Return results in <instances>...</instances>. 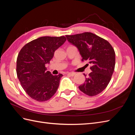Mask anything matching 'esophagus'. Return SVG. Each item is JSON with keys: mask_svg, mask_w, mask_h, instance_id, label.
Instances as JSON below:
<instances>
[{"mask_svg": "<svg viewBox=\"0 0 135 135\" xmlns=\"http://www.w3.org/2000/svg\"><path fill=\"white\" fill-rule=\"evenodd\" d=\"M68 75H70L71 76H73L75 75V73H68Z\"/></svg>", "mask_w": 135, "mask_h": 135, "instance_id": "1", "label": "esophagus"}]
</instances>
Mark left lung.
<instances>
[{
    "instance_id": "left-lung-1",
    "label": "left lung",
    "mask_w": 135,
    "mask_h": 135,
    "mask_svg": "<svg viewBox=\"0 0 135 135\" xmlns=\"http://www.w3.org/2000/svg\"><path fill=\"white\" fill-rule=\"evenodd\" d=\"M67 39L78 49L81 61H88L92 65V72L87 76L84 84L79 86L85 95L94 96L107 88L115 68V54L107 40L92 32L66 35Z\"/></svg>"
}]
</instances>
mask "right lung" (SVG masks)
Instances as JSON below:
<instances>
[{
  "instance_id": "add662e5",
  "label": "right lung",
  "mask_w": 135,
  "mask_h": 135,
  "mask_svg": "<svg viewBox=\"0 0 135 135\" xmlns=\"http://www.w3.org/2000/svg\"><path fill=\"white\" fill-rule=\"evenodd\" d=\"M66 40L64 36H42L27 43L20 50L16 72L22 87L32 99L47 101L57 90L62 74L52 75L45 66Z\"/></svg>"
}]
</instances>
